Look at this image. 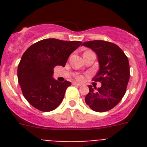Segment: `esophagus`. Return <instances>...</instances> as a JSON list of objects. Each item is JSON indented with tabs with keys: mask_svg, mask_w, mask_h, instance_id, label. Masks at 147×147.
Returning <instances> with one entry per match:
<instances>
[{
	"mask_svg": "<svg viewBox=\"0 0 147 147\" xmlns=\"http://www.w3.org/2000/svg\"><path fill=\"white\" fill-rule=\"evenodd\" d=\"M73 85H76V86H80V85H81V84H80V83H77V82H73Z\"/></svg>",
	"mask_w": 147,
	"mask_h": 147,
	"instance_id": "esophagus-1",
	"label": "esophagus"
}]
</instances>
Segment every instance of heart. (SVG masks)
<instances>
[{"label":"heart","instance_id":"obj_1","mask_svg":"<svg viewBox=\"0 0 147 147\" xmlns=\"http://www.w3.org/2000/svg\"><path fill=\"white\" fill-rule=\"evenodd\" d=\"M76 79H77L78 80H82L83 79V76H82V75H77V76H76Z\"/></svg>","mask_w":147,"mask_h":147}]
</instances>
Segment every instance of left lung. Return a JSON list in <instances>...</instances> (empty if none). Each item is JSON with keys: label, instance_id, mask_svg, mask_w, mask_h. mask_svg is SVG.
<instances>
[{"label": "left lung", "instance_id": "obj_1", "mask_svg": "<svg viewBox=\"0 0 147 147\" xmlns=\"http://www.w3.org/2000/svg\"><path fill=\"white\" fill-rule=\"evenodd\" d=\"M96 54L99 71L93 78L102 83L100 88L89 85V93L85 102L96 112L111 110L124 96L129 80V65L124 51L115 44L104 40H92L83 42Z\"/></svg>", "mask_w": 147, "mask_h": 147}]
</instances>
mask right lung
I'll use <instances>...</instances> for the list:
<instances>
[{"mask_svg": "<svg viewBox=\"0 0 147 147\" xmlns=\"http://www.w3.org/2000/svg\"><path fill=\"white\" fill-rule=\"evenodd\" d=\"M82 42L50 38L32 45L22 56L18 79L23 96L37 110L49 112L64 98L70 82H59L53 78L55 66L65 67L70 54Z\"/></svg>", "mask_w": 147, "mask_h": 147, "instance_id": "add662e5", "label": "right lung"}]
</instances>
